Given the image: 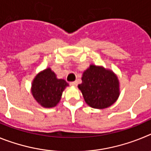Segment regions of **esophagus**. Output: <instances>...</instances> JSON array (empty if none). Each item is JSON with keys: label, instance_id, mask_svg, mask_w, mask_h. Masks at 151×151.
Returning a JSON list of instances; mask_svg holds the SVG:
<instances>
[{"label": "esophagus", "instance_id": "obj_1", "mask_svg": "<svg viewBox=\"0 0 151 151\" xmlns=\"http://www.w3.org/2000/svg\"><path fill=\"white\" fill-rule=\"evenodd\" d=\"M70 85H72V86H73V87H76L77 82H70Z\"/></svg>", "mask_w": 151, "mask_h": 151}]
</instances>
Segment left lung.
<instances>
[{
	"label": "left lung",
	"instance_id": "obj_1",
	"mask_svg": "<svg viewBox=\"0 0 151 151\" xmlns=\"http://www.w3.org/2000/svg\"><path fill=\"white\" fill-rule=\"evenodd\" d=\"M82 81L78 88L91 107L105 109L113 105L119 97V81L111 69L91 64L84 71Z\"/></svg>",
	"mask_w": 151,
	"mask_h": 151
}]
</instances>
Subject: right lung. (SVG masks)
I'll return each instance as SVG.
<instances>
[{
  "label": "right lung",
  "instance_id": "add662e5",
  "mask_svg": "<svg viewBox=\"0 0 151 151\" xmlns=\"http://www.w3.org/2000/svg\"><path fill=\"white\" fill-rule=\"evenodd\" d=\"M69 84L62 78H58L50 67L44 69L32 80L31 92L40 106L52 108L60 101L63 91Z\"/></svg>",
  "mask_w": 151,
  "mask_h": 151
}]
</instances>
